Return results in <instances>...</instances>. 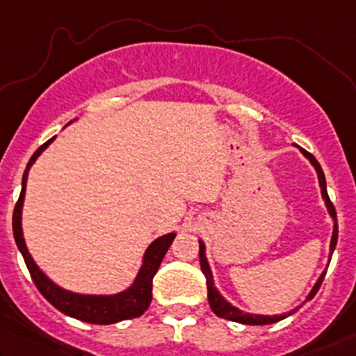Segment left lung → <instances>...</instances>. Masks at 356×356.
I'll return each mask as SVG.
<instances>
[{"instance_id":"1","label":"left lung","mask_w":356,"mask_h":356,"mask_svg":"<svg viewBox=\"0 0 356 356\" xmlns=\"http://www.w3.org/2000/svg\"><path fill=\"white\" fill-rule=\"evenodd\" d=\"M294 147H298L294 143ZM299 148V147H298ZM300 154L304 155L307 160L311 162V165L314 167L316 174H318V181H319V187H321V196L324 199V204H326V209L327 213H330L331 220H333V235H331V243H330V260H331V255H333L334 248H337V241H338V222H337V211H334V206L333 202L330 201V196H327V189H326V179H324V172L321 169V165H319V162L316 160L309 152H306L304 148H299ZM199 261H201V270L204 273L206 277V286H208V300H209V306H211V311L214 312L216 316H220L222 319H228V321H235V323H241V324H257V326H260V324H272V323H277L280 321V319H286L287 316L294 314L296 311L299 309L300 306H302L304 302H307V300H311L312 298L316 296V292L319 291V287H321L323 284V279L324 275H326V268L321 272V275H319V279L316 280L314 287L311 289V292L307 294L306 300H304L300 306L296 307V309L289 311V312H284V314H273V316H265V314H252V312H245L241 309H238L236 306H233L232 302H228L220 294V291H218L216 286H214V279H213V272H211V267L208 264V259H206V247H204V241L199 240Z\"/></svg>"}]
</instances>
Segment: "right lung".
Wrapping results in <instances>:
<instances>
[{
	"label": "right lung",
	"mask_w": 356,
	"mask_h": 356,
	"mask_svg": "<svg viewBox=\"0 0 356 356\" xmlns=\"http://www.w3.org/2000/svg\"><path fill=\"white\" fill-rule=\"evenodd\" d=\"M77 120V118H76ZM74 120V121H76ZM72 123V121H70ZM56 140V136L45 142L44 145L38 148L32 155L30 162L26 163V169L23 172L22 179V193H19L18 202L13 211V236L17 241V247L19 253L23 255L26 267H29L30 275H32L35 286L42 292V296L57 307L64 314L76 318L79 321L91 323V324H113L124 321V319L138 318L148 309L152 300V282L157 273L167 250L174 241L175 233H167V235L159 236L157 240L152 241L148 248L143 253L142 265H140L138 273H136L134 284L127 287L124 291L116 292V294H81V292H72L67 289L60 287L54 282L47 273L35 264L33 257L30 255L26 248L25 238H23L22 228V213L23 202H25V191H26V179L29 172L32 169L35 160L40 157L42 152L45 150L50 143Z\"/></svg>",
	"instance_id": "right-lung-1"
}]
</instances>
